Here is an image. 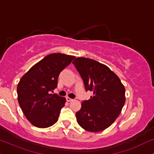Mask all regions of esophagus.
I'll use <instances>...</instances> for the list:
<instances>
[{"mask_svg":"<svg viewBox=\"0 0 154 154\" xmlns=\"http://www.w3.org/2000/svg\"><path fill=\"white\" fill-rule=\"evenodd\" d=\"M73 99H72V98H69V97H66V100H67L68 102H71V101H72V100H73Z\"/></svg>","mask_w":154,"mask_h":154,"instance_id":"esophagus-1","label":"esophagus"}]
</instances>
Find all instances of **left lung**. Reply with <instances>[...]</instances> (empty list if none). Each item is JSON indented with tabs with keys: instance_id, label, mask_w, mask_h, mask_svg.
I'll return each mask as SVG.
<instances>
[{
	"instance_id": "1",
	"label": "left lung",
	"mask_w": 154,
	"mask_h": 154,
	"mask_svg": "<svg viewBox=\"0 0 154 154\" xmlns=\"http://www.w3.org/2000/svg\"><path fill=\"white\" fill-rule=\"evenodd\" d=\"M79 72L86 91L93 96L81 103L76 112L77 122L91 132L105 130L121 113L125 101V88L119 76L107 66L96 60L79 57L72 62Z\"/></svg>"
}]
</instances>
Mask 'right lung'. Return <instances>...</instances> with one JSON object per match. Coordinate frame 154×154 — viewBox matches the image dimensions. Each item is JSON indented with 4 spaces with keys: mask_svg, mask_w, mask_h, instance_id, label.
<instances>
[{
    "mask_svg": "<svg viewBox=\"0 0 154 154\" xmlns=\"http://www.w3.org/2000/svg\"><path fill=\"white\" fill-rule=\"evenodd\" d=\"M75 58L51 54L32 66L17 86L18 103L25 116L34 126L48 128L57 122L66 98L51 94L57 87L60 72Z\"/></svg>",
    "mask_w": 154,
    "mask_h": 154,
    "instance_id": "right-lung-1",
    "label": "right lung"
}]
</instances>
